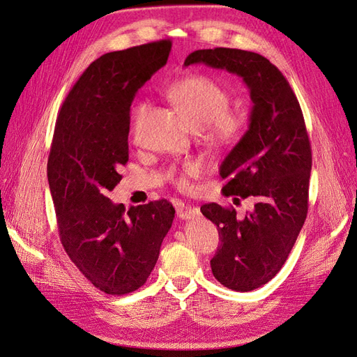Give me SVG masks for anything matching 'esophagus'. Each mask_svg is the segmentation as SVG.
<instances>
[{"label":"esophagus","instance_id":"1","mask_svg":"<svg viewBox=\"0 0 357 357\" xmlns=\"http://www.w3.org/2000/svg\"><path fill=\"white\" fill-rule=\"evenodd\" d=\"M201 214L199 208L197 207H189V205H185L181 204L177 207V215L180 219L183 220H189V219H193V218H198V215Z\"/></svg>","mask_w":357,"mask_h":357}]
</instances>
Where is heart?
<instances>
[{
  "mask_svg": "<svg viewBox=\"0 0 357 357\" xmlns=\"http://www.w3.org/2000/svg\"><path fill=\"white\" fill-rule=\"evenodd\" d=\"M168 100L178 107L188 122L201 129L204 135L214 144H229L238 138L244 128V117L229 110L231 96L220 84L210 77L198 74L185 75L172 82L167 89ZM147 104H138L132 112V131L144 117ZM202 165L189 160L180 171H174L176 183L180 188L188 186V177L199 174Z\"/></svg>",
  "mask_w": 357,
  "mask_h": 357,
  "instance_id": "b5f03b06",
  "label": "heart"
}]
</instances>
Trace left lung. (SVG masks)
<instances>
[{
    "label": "left lung",
    "mask_w": 357,
    "mask_h": 357,
    "mask_svg": "<svg viewBox=\"0 0 357 357\" xmlns=\"http://www.w3.org/2000/svg\"><path fill=\"white\" fill-rule=\"evenodd\" d=\"M193 63L240 75L253 102L248 129L219 172L228 180L223 195L253 197L255 208L240 219L215 202L201 207L222 241L210 261L213 275L225 287L250 291L282 269L307 218L311 147L304 116L284 75L259 53L202 49L185 67Z\"/></svg>",
    "instance_id": "obj_1"
}]
</instances>
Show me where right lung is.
<instances>
[{"label": "right lung", "instance_id": "1", "mask_svg": "<svg viewBox=\"0 0 357 357\" xmlns=\"http://www.w3.org/2000/svg\"><path fill=\"white\" fill-rule=\"evenodd\" d=\"M171 41L110 52L75 82L56 119L47 160L61 243L89 282L109 295L142 287L174 220L167 199L137 207L107 192L128 162L131 104L137 91L167 63Z\"/></svg>", "mask_w": 357, "mask_h": 357}]
</instances>
